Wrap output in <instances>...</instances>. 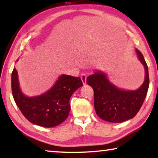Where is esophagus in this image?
I'll use <instances>...</instances> for the list:
<instances>
[{"label":"esophagus","instance_id":"esophagus-1","mask_svg":"<svg viewBox=\"0 0 158 158\" xmlns=\"http://www.w3.org/2000/svg\"><path fill=\"white\" fill-rule=\"evenodd\" d=\"M81 78L82 82H83V83L85 84L86 83V80H87V75L85 74V73H83V74H82L81 75Z\"/></svg>","mask_w":158,"mask_h":158}]
</instances>
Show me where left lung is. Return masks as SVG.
<instances>
[{
    "instance_id": "obj_1",
    "label": "left lung",
    "mask_w": 158,
    "mask_h": 158,
    "mask_svg": "<svg viewBox=\"0 0 158 158\" xmlns=\"http://www.w3.org/2000/svg\"><path fill=\"white\" fill-rule=\"evenodd\" d=\"M136 52L145 70L144 81L138 90H121L101 72L88 77L86 82L94 91L95 110L101 119L114 123L125 122L135 117L143 104L150 83L148 67L142 54L137 49Z\"/></svg>"
}]
</instances>
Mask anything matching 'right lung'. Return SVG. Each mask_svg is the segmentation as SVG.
<instances>
[{
	"mask_svg": "<svg viewBox=\"0 0 158 158\" xmlns=\"http://www.w3.org/2000/svg\"><path fill=\"white\" fill-rule=\"evenodd\" d=\"M82 85L80 77L62 75L55 85L44 94L27 97L21 91L15 68L11 75L12 94L21 113L32 124L47 128L57 126L68 118L70 97Z\"/></svg>",
	"mask_w": 158,
	"mask_h": 158,
	"instance_id": "right-lung-1",
	"label": "right lung"
}]
</instances>
